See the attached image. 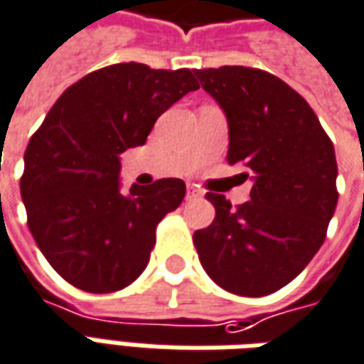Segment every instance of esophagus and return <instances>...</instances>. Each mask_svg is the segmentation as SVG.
Instances as JSON below:
<instances>
[{
	"label": "esophagus",
	"instance_id": "34e87169",
	"mask_svg": "<svg viewBox=\"0 0 364 364\" xmlns=\"http://www.w3.org/2000/svg\"><path fill=\"white\" fill-rule=\"evenodd\" d=\"M203 197V191L197 185H187V199H200Z\"/></svg>",
	"mask_w": 364,
	"mask_h": 364
}]
</instances>
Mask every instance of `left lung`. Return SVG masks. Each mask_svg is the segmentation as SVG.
Wrapping results in <instances>:
<instances>
[{
    "label": "left lung",
    "mask_w": 364,
    "mask_h": 364,
    "mask_svg": "<svg viewBox=\"0 0 364 364\" xmlns=\"http://www.w3.org/2000/svg\"><path fill=\"white\" fill-rule=\"evenodd\" d=\"M195 76L228 118L226 161L242 165L254 185L238 207L207 193L217 215L193 242L217 286L268 296L323 244L339 199L333 141L304 96L262 68H197Z\"/></svg>",
    "instance_id": "left-lung-1"
}]
</instances>
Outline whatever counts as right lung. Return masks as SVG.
I'll return each mask as SVG.
<instances>
[{
	"instance_id": "add662e5",
	"label": "right lung",
	"mask_w": 364,
	"mask_h": 364,
	"mask_svg": "<svg viewBox=\"0 0 364 364\" xmlns=\"http://www.w3.org/2000/svg\"><path fill=\"white\" fill-rule=\"evenodd\" d=\"M199 82L189 68L141 63L98 68L68 86L25 149L21 197L43 256L75 288L110 294L146 270L161 218L185 183L120 193V154L146 144L156 120Z\"/></svg>"
}]
</instances>
